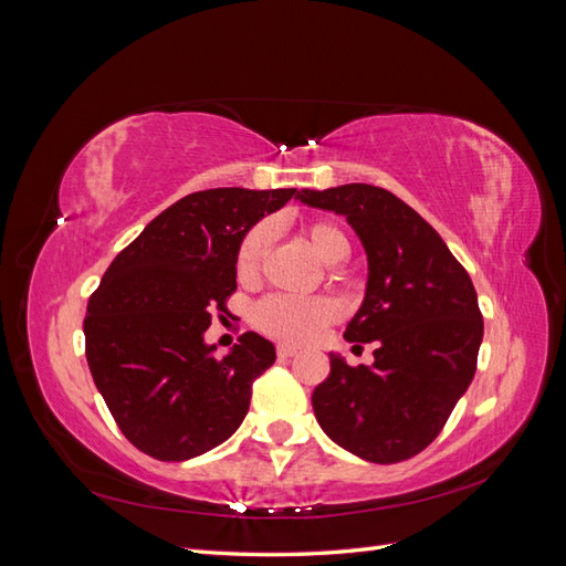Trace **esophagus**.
Returning <instances> with one entry per match:
<instances>
[{
    "label": "esophagus",
    "instance_id": "1",
    "mask_svg": "<svg viewBox=\"0 0 566 566\" xmlns=\"http://www.w3.org/2000/svg\"><path fill=\"white\" fill-rule=\"evenodd\" d=\"M298 352V347H294V345H286V343H282V345H277V354L280 357H294V354Z\"/></svg>",
    "mask_w": 566,
    "mask_h": 566
}]
</instances>
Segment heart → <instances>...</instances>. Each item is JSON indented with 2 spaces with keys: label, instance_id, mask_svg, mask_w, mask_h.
<instances>
[{
  "label": "heart",
  "instance_id": "obj_1",
  "mask_svg": "<svg viewBox=\"0 0 566 566\" xmlns=\"http://www.w3.org/2000/svg\"><path fill=\"white\" fill-rule=\"evenodd\" d=\"M304 235L313 253L327 262V265H337L349 253L347 235L333 221H308L304 227ZM270 245L272 227L268 221L255 223L243 235L239 251H235V274H239L241 282L258 280L270 253ZM335 313L337 308L331 298L272 294L262 298L253 308V325L274 339H284V343H308L335 318Z\"/></svg>",
  "mask_w": 566,
  "mask_h": 566
}]
</instances>
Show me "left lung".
<instances>
[{
	"label": "left lung",
	"mask_w": 566,
	"mask_h": 566,
	"mask_svg": "<svg viewBox=\"0 0 566 566\" xmlns=\"http://www.w3.org/2000/svg\"><path fill=\"white\" fill-rule=\"evenodd\" d=\"M298 200L357 231L369 282L345 337L378 343L371 366L331 354V376L311 398L315 419L364 461H407L439 437L475 376L484 331L475 286L441 235L384 188L349 182Z\"/></svg>",
	"instance_id": "left-lung-1"
}]
</instances>
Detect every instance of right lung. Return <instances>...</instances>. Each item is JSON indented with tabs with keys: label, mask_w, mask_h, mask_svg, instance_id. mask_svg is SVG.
Wrapping results in <instances>:
<instances>
[{
	"label": "right lung",
	"mask_w": 566,
	"mask_h": 566,
	"mask_svg": "<svg viewBox=\"0 0 566 566\" xmlns=\"http://www.w3.org/2000/svg\"><path fill=\"white\" fill-rule=\"evenodd\" d=\"M296 188H214L151 219L88 298L86 361L113 419L156 461H188L241 427L253 380L277 359L243 333L227 357L205 343L212 311L235 292V251Z\"/></svg>",
	"instance_id": "right-lung-1"
}]
</instances>
